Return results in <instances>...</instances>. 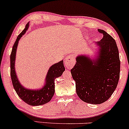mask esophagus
I'll return each instance as SVG.
<instances>
[{
    "mask_svg": "<svg viewBox=\"0 0 129 129\" xmlns=\"http://www.w3.org/2000/svg\"><path fill=\"white\" fill-rule=\"evenodd\" d=\"M75 64V59L73 55L70 54L66 56L64 60V65L66 68L71 69Z\"/></svg>",
    "mask_w": 129,
    "mask_h": 129,
    "instance_id": "34e87169",
    "label": "esophagus"
}]
</instances>
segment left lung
<instances>
[{"mask_svg":"<svg viewBox=\"0 0 129 129\" xmlns=\"http://www.w3.org/2000/svg\"><path fill=\"white\" fill-rule=\"evenodd\" d=\"M98 31L103 37L94 43L98 49L96 57L93 59L86 54L77 56L76 64L71 70L77 94L81 100L91 104H100L110 98L118 85L120 73L116 42L104 30Z\"/></svg>","mask_w":129,"mask_h":129,"instance_id":"1","label":"left lung"}]
</instances>
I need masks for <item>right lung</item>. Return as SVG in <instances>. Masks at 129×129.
Listing matches in <instances>:
<instances>
[{"label": "right lung", "instance_id": "1", "mask_svg": "<svg viewBox=\"0 0 129 129\" xmlns=\"http://www.w3.org/2000/svg\"><path fill=\"white\" fill-rule=\"evenodd\" d=\"M29 22L26 25L25 28L17 36L14 42L10 56L11 78L14 90L21 100L28 104L33 106L44 105L51 100L54 93V81L56 78L62 75L65 70L63 60L54 63L48 69L45 77V84L42 88L37 89H29L22 85L16 75L15 70V60L16 51L19 41L28 29Z\"/></svg>", "mask_w": 129, "mask_h": 129}]
</instances>
